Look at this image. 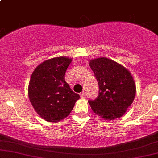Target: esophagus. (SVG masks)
I'll return each instance as SVG.
<instances>
[{
	"label": "esophagus",
	"instance_id": "obj_1",
	"mask_svg": "<svg viewBox=\"0 0 158 158\" xmlns=\"http://www.w3.org/2000/svg\"><path fill=\"white\" fill-rule=\"evenodd\" d=\"M80 96H81V98H85V97H86V93H85V91H83L82 93L81 94Z\"/></svg>",
	"mask_w": 158,
	"mask_h": 158
}]
</instances>
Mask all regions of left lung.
Returning a JSON list of instances; mask_svg holds the SVG:
<instances>
[{
  "mask_svg": "<svg viewBox=\"0 0 158 158\" xmlns=\"http://www.w3.org/2000/svg\"><path fill=\"white\" fill-rule=\"evenodd\" d=\"M89 65L99 88L96 99L88 101L92 110L106 120L122 117L136 94V85L130 71L105 57L92 59Z\"/></svg>",
  "mask_w": 158,
  "mask_h": 158,
  "instance_id": "left-lung-1",
  "label": "left lung"
}]
</instances>
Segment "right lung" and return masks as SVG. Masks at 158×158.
I'll return each instance as SVG.
<instances>
[{"mask_svg":"<svg viewBox=\"0 0 158 158\" xmlns=\"http://www.w3.org/2000/svg\"><path fill=\"white\" fill-rule=\"evenodd\" d=\"M72 61L66 56L43 61L32 72L28 87L30 102L48 122L66 118L80 98L65 81V72Z\"/></svg>","mask_w":158,"mask_h":158,"instance_id":"obj_1","label":"right lung"}]
</instances>
